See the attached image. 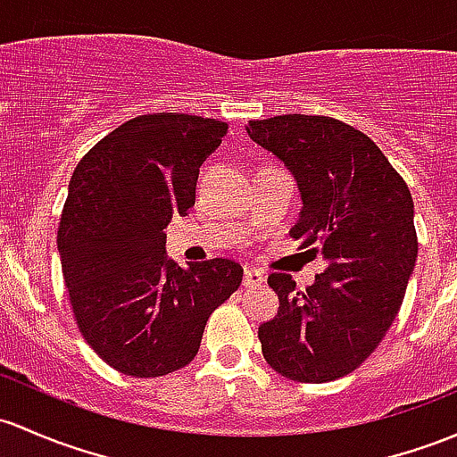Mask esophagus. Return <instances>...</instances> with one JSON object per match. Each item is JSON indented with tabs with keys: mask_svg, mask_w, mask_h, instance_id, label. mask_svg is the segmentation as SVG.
<instances>
[{
	"mask_svg": "<svg viewBox=\"0 0 457 457\" xmlns=\"http://www.w3.org/2000/svg\"><path fill=\"white\" fill-rule=\"evenodd\" d=\"M263 286V272L257 268H246L244 272V287L246 289H257Z\"/></svg>",
	"mask_w": 457,
	"mask_h": 457,
	"instance_id": "1",
	"label": "esophagus"
}]
</instances>
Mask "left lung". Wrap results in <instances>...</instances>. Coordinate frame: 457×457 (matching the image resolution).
<instances>
[{
	"label": "left lung",
	"mask_w": 457,
	"mask_h": 457,
	"mask_svg": "<svg viewBox=\"0 0 457 457\" xmlns=\"http://www.w3.org/2000/svg\"><path fill=\"white\" fill-rule=\"evenodd\" d=\"M246 130L301 189L289 235L327 259L303 292L289 274H270L278 313L259 327L262 353L292 381L340 379L379 346L403 303L419 254L411 194L375 141L340 120L277 115Z\"/></svg>",
	"instance_id": "1"
}]
</instances>
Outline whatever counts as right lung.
<instances>
[{"label": "right lung", "mask_w": 457, "mask_h": 457, "mask_svg": "<svg viewBox=\"0 0 457 457\" xmlns=\"http://www.w3.org/2000/svg\"><path fill=\"white\" fill-rule=\"evenodd\" d=\"M227 121L139 115L82 156L70 180L58 253L78 328L111 368L163 377L195 357L209 316L242 286L230 259L165 257L171 215H187Z\"/></svg>", "instance_id": "add662e5"}]
</instances>
